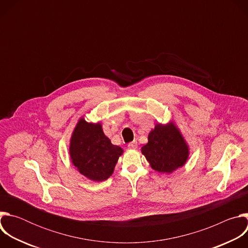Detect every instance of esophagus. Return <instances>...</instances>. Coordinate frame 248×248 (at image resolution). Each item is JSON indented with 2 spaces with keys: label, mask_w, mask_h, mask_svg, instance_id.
<instances>
[{
  "label": "esophagus",
  "mask_w": 248,
  "mask_h": 248,
  "mask_svg": "<svg viewBox=\"0 0 248 248\" xmlns=\"http://www.w3.org/2000/svg\"><path fill=\"white\" fill-rule=\"evenodd\" d=\"M137 141H132V142H130V143H128V148H130V149H136L137 148Z\"/></svg>",
  "instance_id": "obj_1"
}]
</instances>
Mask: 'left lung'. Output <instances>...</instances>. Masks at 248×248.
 Segmentation results:
<instances>
[{"label":"left lung","mask_w":248,"mask_h":248,"mask_svg":"<svg viewBox=\"0 0 248 248\" xmlns=\"http://www.w3.org/2000/svg\"><path fill=\"white\" fill-rule=\"evenodd\" d=\"M141 152L153 170L168 173L183 167L189 154L184 137L172 124H156Z\"/></svg>","instance_id":"left-lung-1"}]
</instances>
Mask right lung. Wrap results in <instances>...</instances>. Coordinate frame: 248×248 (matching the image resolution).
<instances>
[{"mask_svg":"<svg viewBox=\"0 0 248 248\" xmlns=\"http://www.w3.org/2000/svg\"><path fill=\"white\" fill-rule=\"evenodd\" d=\"M123 152L120 146L111 143L100 124L79 120L70 139L69 154L80 173L95 182L106 181L112 175Z\"/></svg>","mask_w":248,"mask_h":248,"instance_id":"add662e5","label":"right lung"}]
</instances>
